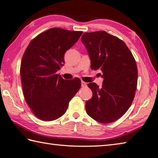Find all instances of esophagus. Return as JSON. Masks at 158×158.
Here are the masks:
<instances>
[{
    "label": "esophagus",
    "instance_id": "1",
    "mask_svg": "<svg viewBox=\"0 0 158 158\" xmlns=\"http://www.w3.org/2000/svg\"><path fill=\"white\" fill-rule=\"evenodd\" d=\"M81 85H82V87H85L87 85V83L84 82V81H82L81 82Z\"/></svg>",
    "mask_w": 158,
    "mask_h": 158
}]
</instances>
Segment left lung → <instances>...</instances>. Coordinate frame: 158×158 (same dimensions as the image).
I'll list each match as a JSON object with an SVG mask.
<instances>
[{
	"label": "left lung",
	"instance_id": "1",
	"mask_svg": "<svg viewBox=\"0 0 158 158\" xmlns=\"http://www.w3.org/2000/svg\"><path fill=\"white\" fill-rule=\"evenodd\" d=\"M91 61V69H100L101 88L89 83L92 98L85 103L89 117L102 123L117 121L131 107L137 85L138 69L127 45L105 31L85 32L81 39Z\"/></svg>",
	"mask_w": 158,
	"mask_h": 158
}]
</instances>
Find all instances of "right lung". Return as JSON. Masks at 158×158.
Wrapping results in <instances>:
<instances>
[{
  "mask_svg": "<svg viewBox=\"0 0 158 158\" xmlns=\"http://www.w3.org/2000/svg\"><path fill=\"white\" fill-rule=\"evenodd\" d=\"M82 33L51 28L35 37L23 53L20 66L23 95L33 114L42 121L63 115L81 87L79 78L65 80L56 72L64 65L65 52Z\"/></svg>",
  "mask_w": 158,
  "mask_h": 158,
  "instance_id": "obj_1",
  "label": "right lung"
}]
</instances>
